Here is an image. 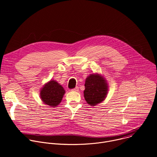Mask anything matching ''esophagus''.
<instances>
[{
  "mask_svg": "<svg viewBox=\"0 0 157 157\" xmlns=\"http://www.w3.org/2000/svg\"><path fill=\"white\" fill-rule=\"evenodd\" d=\"M71 91H79V87L77 86V87H76L75 88L72 89Z\"/></svg>",
  "mask_w": 157,
  "mask_h": 157,
  "instance_id": "obj_1",
  "label": "esophagus"
}]
</instances>
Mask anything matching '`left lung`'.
<instances>
[{
    "label": "left lung",
    "instance_id": "1",
    "mask_svg": "<svg viewBox=\"0 0 157 157\" xmlns=\"http://www.w3.org/2000/svg\"><path fill=\"white\" fill-rule=\"evenodd\" d=\"M84 86V97L90 105L94 106L105 98L108 86L104 78L99 74H93L88 76Z\"/></svg>",
    "mask_w": 157,
    "mask_h": 157
}]
</instances>
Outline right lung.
Here are the masks:
<instances>
[{
  "label": "right lung",
  "instance_id": "right-lung-1",
  "mask_svg": "<svg viewBox=\"0 0 157 157\" xmlns=\"http://www.w3.org/2000/svg\"><path fill=\"white\" fill-rule=\"evenodd\" d=\"M64 93L65 91L61 85L52 80L44 84L40 95L44 104L51 107H56L61 102Z\"/></svg>",
  "mask_w": 157,
  "mask_h": 157
}]
</instances>
